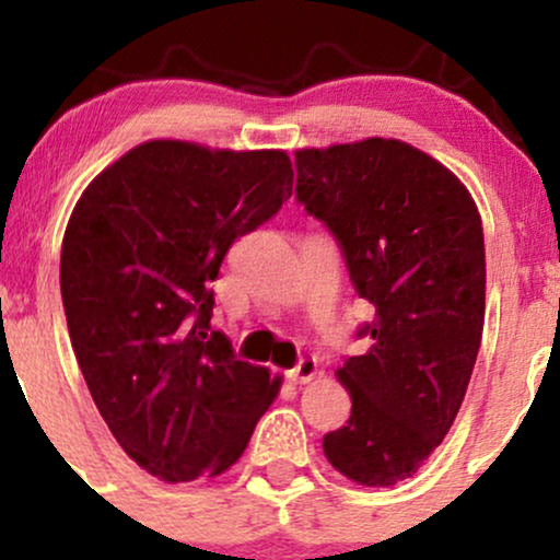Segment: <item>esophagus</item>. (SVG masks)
Returning <instances> with one entry per match:
<instances>
[{"label":"esophagus","mask_w":560,"mask_h":560,"mask_svg":"<svg viewBox=\"0 0 560 560\" xmlns=\"http://www.w3.org/2000/svg\"><path fill=\"white\" fill-rule=\"evenodd\" d=\"M316 374H318V363H316V358H311V355H305V358H300L298 361V365H294V369H289V378H292L294 384H305V382H311V378H316Z\"/></svg>","instance_id":"1"}]
</instances>
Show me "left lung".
I'll list each match as a JSON object with an SVG mask.
<instances>
[{"instance_id": "1", "label": "left lung", "mask_w": 560, "mask_h": 560, "mask_svg": "<svg viewBox=\"0 0 560 560\" xmlns=\"http://www.w3.org/2000/svg\"><path fill=\"white\" fill-rule=\"evenodd\" d=\"M298 202L337 240L374 305L365 355L337 371L350 419L324 434L329 464L365 487L413 477L464 402L485 326V234L445 165L397 139L294 152Z\"/></svg>"}]
</instances>
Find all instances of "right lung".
<instances>
[{
	"instance_id": "right-lung-1",
	"label": "right lung",
	"mask_w": 560,
	"mask_h": 560,
	"mask_svg": "<svg viewBox=\"0 0 560 560\" xmlns=\"http://www.w3.org/2000/svg\"><path fill=\"white\" fill-rule=\"evenodd\" d=\"M287 152L147 141L86 186L60 255L70 342L128 458L163 481L240 460L281 378L210 329L213 281L240 236L292 197Z\"/></svg>"
}]
</instances>
